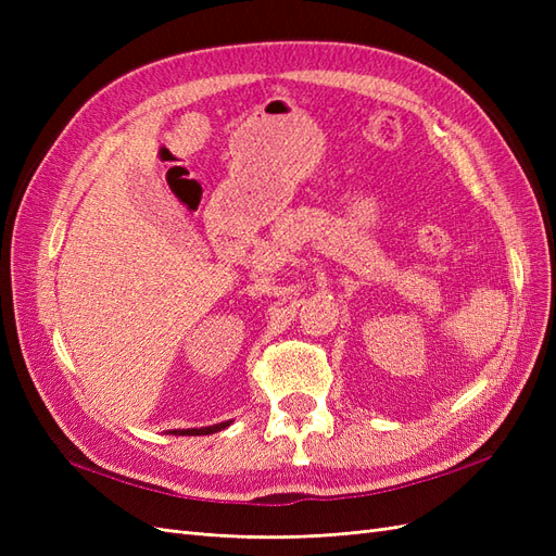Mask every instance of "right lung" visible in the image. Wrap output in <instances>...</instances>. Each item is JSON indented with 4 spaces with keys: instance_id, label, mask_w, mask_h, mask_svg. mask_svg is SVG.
<instances>
[{
    "instance_id": "add662e5",
    "label": "right lung",
    "mask_w": 556,
    "mask_h": 556,
    "mask_svg": "<svg viewBox=\"0 0 556 556\" xmlns=\"http://www.w3.org/2000/svg\"><path fill=\"white\" fill-rule=\"evenodd\" d=\"M231 425V419H227V422H220V425H213V427H199V429H174V431H169V433H174V435H206V433H217V431H223V429H227Z\"/></svg>"
}]
</instances>
